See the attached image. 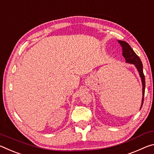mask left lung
Segmentation results:
<instances>
[{"mask_svg": "<svg viewBox=\"0 0 154 154\" xmlns=\"http://www.w3.org/2000/svg\"><path fill=\"white\" fill-rule=\"evenodd\" d=\"M121 46H122L123 50V56L125 59L127 63H129L134 64L136 67L137 68L138 72H139L140 76L141 78V80H142V85H143V99H142V104H141L140 108H142L143 104V101H144V95H145V75L143 74V64L141 62L140 59L139 57L135 53L134 50H132V48L130 47L129 44L127 42L124 41H118Z\"/></svg>", "mask_w": 154, "mask_h": 154, "instance_id": "8db88e82", "label": "left lung"}]
</instances>
